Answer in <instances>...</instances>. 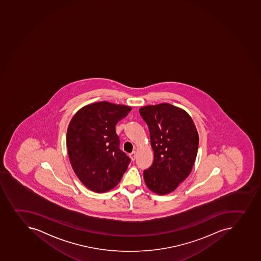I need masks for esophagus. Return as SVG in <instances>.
<instances>
[{"mask_svg":"<svg viewBox=\"0 0 261 261\" xmlns=\"http://www.w3.org/2000/svg\"><path fill=\"white\" fill-rule=\"evenodd\" d=\"M130 158H131L132 161H134L135 158H136V151H133L132 153L129 154Z\"/></svg>","mask_w":261,"mask_h":261,"instance_id":"34e87169","label":"esophagus"}]
</instances>
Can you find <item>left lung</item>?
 Here are the masks:
<instances>
[{
    "label": "left lung",
    "instance_id": "8db88e82",
    "mask_svg": "<svg viewBox=\"0 0 261 261\" xmlns=\"http://www.w3.org/2000/svg\"><path fill=\"white\" fill-rule=\"evenodd\" d=\"M139 113L149 127L154 150L144 181L155 194H169L191 172L199 148L196 127L184 110L168 103L141 107Z\"/></svg>",
    "mask_w": 261,
    "mask_h": 261
}]
</instances>
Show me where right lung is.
Wrapping results in <instances>:
<instances>
[{"mask_svg":"<svg viewBox=\"0 0 261 261\" xmlns=\"http://www.w3.org/2000/svg\"><path fill=\"white\" fill-rule=\"evenodd\" d=\"M132 108L107 101L83 107L73 116L67 132L70 162L88 189L104 193L119 184L131 160L120 149L116 125Z\"/></svg>","mask_w":261,"mask_h":261,"instance_id":"add662e5","label":"right lung"}]
</instances>
